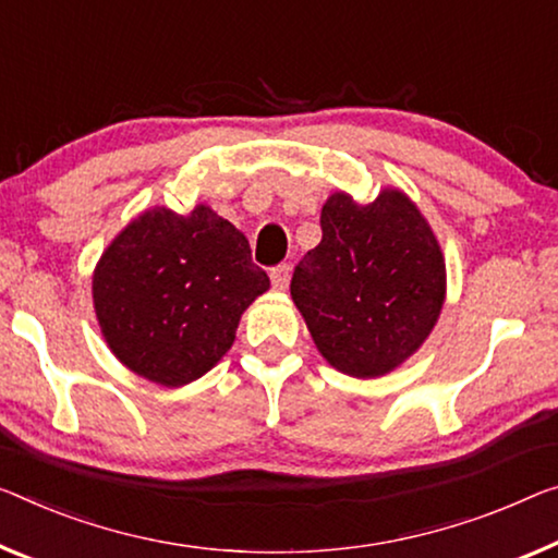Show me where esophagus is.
Here are the masks:
<instances>
[{
  "label": "esophagus",
  "instance_id": "esophagus-1",
  "mask_svg": "<svg viewBox=\"0 0 558 558\" xmlns=\"http://www.w3.org/2000/svg\"><path fill=\"white\" fill-rule=\"evenodd\" d=\"M269 277H271V287H274V289H277V291H287L289 279H291L289 264H279V267H274Z\"/></svg>",
  "mask_w": 558,
  "mask_h": 558
}]
</instances>
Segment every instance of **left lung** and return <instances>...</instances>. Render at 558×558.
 Here are the masks:
<instances>
[{"mask_svg":"<svg viewBox=\"0 0 558 558\" xmlns=\"http://www.w3.org/2000/svg\"><path fill=\"white\" fill-rule=\"evenodd\" d=\"M447 267L434 231L397 190L372 204L333 194L322 242L302 256L291 299L327 362L359 379L399 366L434 329Z\"/></svg>","mask_w":558,"mask_h":558,"instance_id":"1","label":"left lung"}]
</instances>
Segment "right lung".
I'll return each mask as SVG.
<instances>
[{"mask_svg": "<svg viewBox=\"0 0 558 558\" xmlns=\"http://www.w3.org/2000/svg\"><path fill=\"white\" fill-rule=\"evenodd\" d=\"M92 289L119 362L182 387L227 354L269 277L242 231L199 204L186 217L157 207L134 219L101 254Z\"/></svg>", "mask_w": 558, "mask_h": 558, "instance_id": "add662e5", "label": "right lung"}]
</instances>
